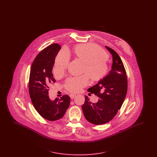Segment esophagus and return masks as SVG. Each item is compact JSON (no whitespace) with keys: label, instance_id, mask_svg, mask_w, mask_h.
I'll list each match as a JSON object with an SVG mask.
<instances>
[{"label":"esophagus","instance_id":"obj_1","mask_svg":"<svg viewBox=\"0 0 157 157\" xmlns=\"http://www.w3.org/2000/svg\"><path fill=\"white\" fill-rule=\"evenodd\" d=\"M75 96H76V94H71L69 95V97L71 99H74L75 97Z\"/></svg>","mask_w":157,"mask_h":157}]
</instances>
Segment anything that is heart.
<instances>
[{"mask_svg":"<svg viewBox=\"0 0 157 157\" xmlns=\"http://www.w3.org/2000/svg\"><path fill=\"white\" fill-rule=\"evenodd\" d=\"M74 52L78 58L85 62L83 72L88 74L91 80L98 81L106 75L108 71L106 63L108 56L100 47L92 44H83L77 45ZM69 59V55L67 51H60L55 60L54 71L56 75H62L65 72L67 69ZM87 75L84 74L67 79L65 83L66 88L72 92L80 91L89 82Z\"/></svg>","mask_w":157,"mask_h":157,"instance_id":"b5f03b06","label":"heart"}]
</instances>
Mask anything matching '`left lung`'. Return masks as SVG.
Returning a JSON list of instances; mask_svg holds the SVG:
<instances>
[{
    "label": "left lung",
    "mask_w": 157,
    "mask_h": 157,
    "mask_svg": "<svg viewBox=\"0 0 157 157\" xmlns=\"http://www.w3.org/2000/svg\"><path fill=\"white\" fill-rule=\"evenodd\" d=\"M112 56L111 69L108 74L88 91L95 94L99 99L97 103L90 102L85 96L82 106L85 118L95 125L104 124L113 118L123 104L127 92V77L122 61L118 54L105 46Z\"/></svg>",
    "instance_id": "left-lung-1"
}]
</instances>
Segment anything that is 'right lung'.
<instances>
[{"mask_svg": "<svg viewBox=\"0 0 157 157\" xmlns=\"http://www.w3.org/2000/svg\"><path fill=\"white\" fill-rule=\"evenodd\" d=\"M61 49L58 44L48 46L37 55L30 68L29 92L37 112L46 120L54 121L63 117L69 106L71 98L63 95L51 100L49 86L55 82L52 74L55 58Z\"/></svg>", "mask_w": 157, "mask_h": 157, "instance_id": "right-lung-1", "label": "right lung"}]
</instances>
